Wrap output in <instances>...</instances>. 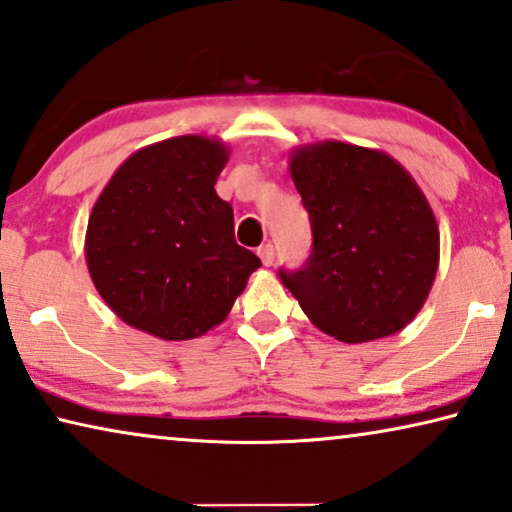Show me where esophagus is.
<instances>
[{
    "label": "esophagus",
    "instance_id": "34e87169",
    "mask_svg": "<svg viewBox=\"0 0 512 512\" xmlns=\"http://www.w3.org/2000/svg\"><path fill=\"white\" fill-rule=\"evenodd\" d=\"M258 256H261L263 265H272L274 263V247H272V244H263V247L258 249Z\"/></svg>",
    "mask_w": 512,
    "mask_h": 512
}]
</instances>
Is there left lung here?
<instances>
[{"instance_id": "left-lung-1", "label": "left lung", "mask_w": 512, "mask_h": 512, "mask_svg": "<svg viewBox=\"0 0 512 512\" xmlns=\"http://www.w3.org/2000/svg\"><path fill=\"white\" fill-rule=\"evenodd\" d=\"M309 212L305 268L279 272L309 321L344 344L404 330L439 270V224L425 194L381 150L321 140L288 159Z\"/></svg>"}]
</instances>
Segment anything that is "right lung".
<instances>
[{"label":"right lung","mask_w":512,"mask_h":512,"mask_svg":"<svg viewBox=\"0 0 512 512\" xmlns=\"http://www.w3.org/2000/svg\"><path fill=\"white\" fill-rule=\"evenodd\" d=\"M228 147L177 136L133 152L92 207L85 261L103 302L131 328L182 342L226 321L261 258L235 242L214 191Z\"/></svg>","instance_id":"1"}]
</instances>
